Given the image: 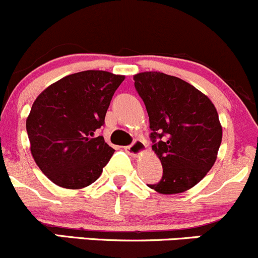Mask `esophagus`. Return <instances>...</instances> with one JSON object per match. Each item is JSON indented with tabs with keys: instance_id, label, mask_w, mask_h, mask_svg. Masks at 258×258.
Wrapping results in <instances>:
<instances>
[{
	"instance_id": "esophagus-1",
	"label": "esophagus",
	"mask_w": 258,
	"mask_h": 258,
	"mask_svg": "<svg viewBox=\"0 0 258 258\" xmlns=\"http://www.w3.org/2000/svg\"><path fill=\"white\" fill-rule=\"evenodd\" d=\"M146 145L141 140H136L131 146H127L126 152L132 157H140L141 154L145 153Z\"/></svg>"
}]
</instances>
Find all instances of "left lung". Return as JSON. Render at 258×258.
Wrapping results in <instances>:
<instances>
[{
  "instance_id": "1",
  "label": "left lung",
  "mask_w": 258,
  "mask_h": 258,
  "mask_svg": "<svg viewBox=\"0 0 258 258\" xmlns=\"http://www.w3.org/2000/svg\"><path fill=\"white\" fill-rule=\"evenodd\" d=\"M135 88L150 117L152 150L163 167L161 194H178L197 185L211 169L220 148L222 127L207 95L186 81L159 72L134 75Z\"/></svg>"
}]
</instances>
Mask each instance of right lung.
Instances as JSON below:
<instances>
[{
    "instance_id": "right-lung-1",
    "label": "right lung",
    "mask_w": 258,
    "mask_h": 258,
    "mask_svg": "<svg viewBox=\"0 0 258 258\" xmlns=\"http://www.w3.org/2000/svg\"><path fill=\"white\" fill-rule=\"evenodd\" d=\"M123 80V75L85 70L38 95L27 117V134L34 161L54 184L81 189L101 175L115 150L97 131Z\"/></svg>"
}]
</instances>
